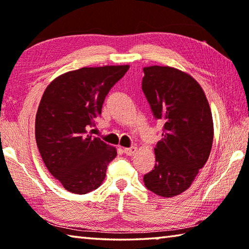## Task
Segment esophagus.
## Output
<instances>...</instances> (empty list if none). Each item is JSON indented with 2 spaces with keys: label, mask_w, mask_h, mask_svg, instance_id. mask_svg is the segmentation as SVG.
I'll return each instance as SVG.
<instances>
[{
  "label": "esophagus",
  "mask_w": 249,
  "mask_h": 249,
  "mask_svg": "<svg viewBox=\"0 0 249 249\" xmlns=\"http://www.w3.org/2000/svg\"><path fill=\"white\" fill-rule=\"evenodd\" d=\"M137 148L136 147H128V148H124V153L127 156H133L135 153H136Z\"/></svg>",
  "instance_id": "obj_1"
}]
</instances>
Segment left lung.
<instances>
[{
    "instance_id": "obj_1",
    "label": "left lung",
    "mask_w": 249,
    "mask_h": 249,
    "mask_svg": "<svg viewBox=\"0 0 249 249\" xmlns=\"http://www.w3.org/2000/svg\"><path fill=\"white\" fill-rule=\"evenodd\" d=\"M144 73L142 92L155 120L163 122L162 140L155 147V167L144 176V182L151 192L170 197L187 190L208 161L212 113L191 75L160 66L146 67Z\"/></svg>"
}]
</instances>
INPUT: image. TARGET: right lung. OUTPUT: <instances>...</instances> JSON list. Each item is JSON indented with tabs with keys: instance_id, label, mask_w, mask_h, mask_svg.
<instances>
[{
	"instance_id": "obj_1",
	"label": "right lung",
	"mask_w": 249,
	"mask_h": 249,
	"mask_svg": "<svg viewBox=\"0 0 249 249\" xmlns=\"http://www.w3.org/2000/svg\"><path fill=\"white\" fill-rule=\"evenodd\" d=\"M128 66L81 68L54 79L36 114L35 136L50 174L67 190L86 195L100 187L116 149L92 136L109 90Z\"/></svg>"
}]
</instances>
